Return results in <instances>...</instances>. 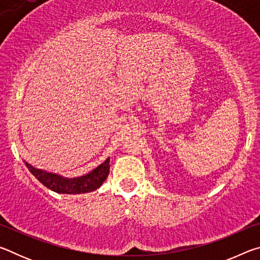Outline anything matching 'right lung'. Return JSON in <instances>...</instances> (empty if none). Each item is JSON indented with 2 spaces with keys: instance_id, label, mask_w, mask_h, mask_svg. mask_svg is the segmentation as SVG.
<instances>
[{
  "instance_id": "add662e5",
  "label": "right lung",
  "mask_w": 260,
  "mask_h": 260,
  "mask_svg": "<svg viewBox=\"0 0 260 260\" xmlns=\"http://www.w3.org/2000/svg\"><path fill=\"white\" fill-rule=\"evenodd\" d=\"M25 165L43 186L58 193H85L94 191L102 186L110 172V158L91 172L77 178H65L59 174L35 169L26 161Z\"/></svg>"
}]
</instances>
